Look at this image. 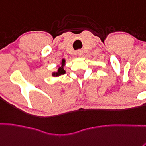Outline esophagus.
Segmentation results:
<instances>
[{
	"label": "esophagus",
	"instance_id": "esophagus-1",
	"mask_svg": "<svg viewBox=\"0 0 146 146\" xmlns=\"http://www.w3.org/2000/svg\"><path fill=\"white\" fill-rule=\"evenodd\" d=\"M77 54L78 56H81L83 54V51L82 50H78L77 51Z\"/></svg>",
	"mask_w": 146,
	"mask_h": 146
}]
</instances>
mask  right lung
I'll return each instance as SVG.
<instances>
[{
    "label": "right lung",
    "instance_id": "right-lung-1",
    "mask_svg": "<svg viewBox=\"0 0 146 146\" xmlns=\"http://www.w3.org/2000/svg\"><path fill=\"white\" fill-rule=\"evenodd\" d=\"M64 62H65V60H62V63L64 64ZM65 73V70H64L63 68H62V67H60L59 68H58V72H57V73H52V76H60V75L64 74V73Z\"/></svg>",
    "mask_w": 146,
    "mask_h": 146
}]
</instances>
